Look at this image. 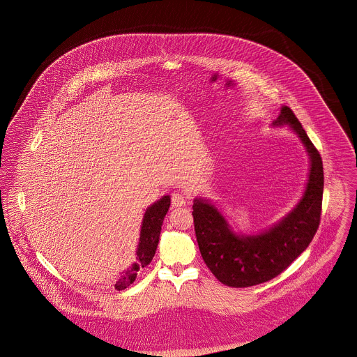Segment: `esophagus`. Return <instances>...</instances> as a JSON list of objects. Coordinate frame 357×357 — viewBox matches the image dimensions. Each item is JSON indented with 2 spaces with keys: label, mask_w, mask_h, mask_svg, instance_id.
<instances>
[{
  "label": "esophagus",
  "mask_w": 357,
  "mask_h": 357,
  "mask_svg": "<svg viewBox=\"0 0 357 357\" xmlns=\"http://www.w3.org/2000/svg\"><path fill=\"white\" fill-rule=\"evenodd\" d=\"M171 204H172V207H175V208L183 207V206H186V199H185V197H183L182 194L174 192V194L171 195Z\"/></svg>",
  "instance_id": "obj_1"
}]
</instances>
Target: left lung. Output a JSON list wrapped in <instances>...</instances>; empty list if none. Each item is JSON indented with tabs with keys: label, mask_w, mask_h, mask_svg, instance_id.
Instances as JSON below:
<instances>
[{
	"label": "left lung",
	"mask_w": 357,
	"mask_h": 357,
	"mask_svg": "<svg viewBox=\"0 0 357 357\" xmlns=\"http://www.w3.org/2000/svg\"><path fill=\"white\" fill-rule=\"evenodd\" d=\"M288 127L309 158L304 192L280 221L258 233H239L208 198L192 204L194 227L204 264L222 284L246 288L277 277L309 246L317 231L323 204V160L293 111L284 105L273 128Z\"/></svg>",
	"instance_id": "1"
}]
</instances>
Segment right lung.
Segmentation results:
<instances>
[{
  "mask_svg": "<svg viewBox=\"0 0 357 357\" xmlns=\"http://www.w3.org/2000/svg\"><path fill=\"white\" fill-rule=\"evenodd\" d=\"M170 195H163L159 201L153 202L151 206L146 208V213L143 215L142 225H140V234H139V242H137L135 253L136 262H134L127 271H123L120 274L119 280L115 284V289L123 290L128 285H131L135 281L137 272L153 261L158 243H159L162 225L170 208Z\"/></svg>",
  "mask_w": 357,
  "mask_h": 357,
  "instance_id": "1",
  "label": "right lung"
}]
</instances>
